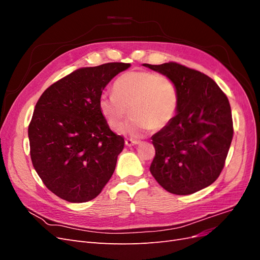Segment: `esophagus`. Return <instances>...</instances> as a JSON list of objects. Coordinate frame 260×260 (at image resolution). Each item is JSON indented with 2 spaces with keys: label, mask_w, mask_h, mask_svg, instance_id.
Here are the masks:
<instances>
[{
  "label": "esophagus",
  "mask_w": 260,
  "mask_h": 260,
  "mask_svg": "<svg viewBox=\"0 0 260 260\" xmlns=\"http://www.w3.org/2000/svg\"><path fill=\"white\" fill-rule=\"evenodd\" d=\"M139 143H140V141H138V140H133V139H127V140H125V145H127V146L138 145Z\"/></svg>",
  "instance_id": "esophagus-1"
}]
</instances>
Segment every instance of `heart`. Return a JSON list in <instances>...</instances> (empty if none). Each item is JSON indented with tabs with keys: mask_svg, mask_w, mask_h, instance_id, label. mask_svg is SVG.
<instances>
[{
	"mask_svg": "<svg viewBox=\"0 0 260 260\" xmlns=\"http://www.w3.org/2000/svg\"><path fill=\"white\" fill-rule=\"evenodd\" d=\"M114 94H102L98 107L112 129H118L128 114L131 118L120 132L141 137L149 129L160 130L174 119L179 106L176 82L166 75L147 70L124 73L113 84Z\"/></svg>",
	"mask_w": 260,
	"mask_h": 260,
	"instance_id": "heart-1",
	"label": "heart"
}]
</instances>
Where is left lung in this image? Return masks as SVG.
I'll return each instance as SVG.
<instances>
[{
  "mask_svg": "<svg viewBox=\"0 0 260 260\" xmlns=\"http://www.w3.org/2000/svg\"><path fill=\"white\" fill-rule=\"evenodd\" d=\"M143 66L170 77L179 91L177 115L152 137L149 170L166 191L193 194L214 183L224 167L233 138L229 100L199 70L175 61Z\"/></svg>",
  "mask_w": 260,
  "mask_h": 260,
  "instance_id": "8db88e82",
  "label": "left lung"
}]
</instances>
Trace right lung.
I'll use <instances>...</instances> for the list:
<instances>
[{
	"mask_svg": "<svg viewBox=\"0 0 260 260\" xmlns=\"http://www.w3.org/2000/svg\"><path fill=\"white\" fill-rule=\"evenodd\" d=\"M130 67H83L46 89L28 128L30 156L44 185L61 200L89 202L112 178L124 140L109 129L98 102L113 78Z\"/></svg>",
	"mask_w": 260,
	"mask_h": 260,
	"instance_id": "add662e5",
	"label": "right lung"
}]
</instances>
